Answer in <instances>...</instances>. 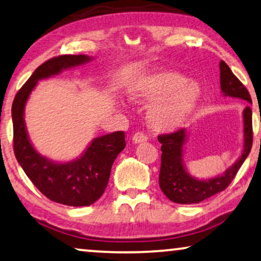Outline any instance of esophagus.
<instances>
[{
	"label": "esophagus",
	"mask_w": 261,
	"mask_h": 261,
	"mask_svg": "<svg viewBox=\"0 0 261 261\" xmlns=\"http://www.w3.org/2000/svg\"><path fill=\"white\" fill-rule=\"evenodd\" d=\"M146 141H148V137L143 132H136L134 137H132V143L134 144H139V143H144Z\"/></svg>",
	"instance_id": "1"
}]
</instances>
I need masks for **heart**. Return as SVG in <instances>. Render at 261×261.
<instances>
[{
    "label": "heart",
    "mask_w": 261,
    "mask_h": 261,
    "mask_svg": "<svg viewBox=\"0 0 261 261\" xmlns=\"http://www.w3.org/2000/svg\"><path fill=\"white\" fill-rule=\"evenodd\" d=\"M129 95L138 104H152L149 122L153 129L171 132L181 129L195 111L201 87L192 80L187 82L186 76L177 72L159 69L136 79Z\"/></svg>",
    "instance_id": "b5f03b06"
}]
</instances>
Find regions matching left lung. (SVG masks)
Masks as SVG:
<instances>
[{"label":"left lung","mask_w":261,"mask_h":261,"mask_svg":"<svg viewBox=\"0 0 261 261\" xmlns=\"http://www.w3.org/2000/svg\"><path fill=\"white\" fill-rule=\"evenodd\" d=\"M220 87L225 97L238 98L252 104L251 95L241 82L233 74L225 61H220ZM244 120V146L239 159L223 174L211 178H196L187 170L183 161V149L188 139V131L179 129L170 135L159 136L162 144L160 187L169 200L175 203H199L208 197L225 190L236 177L252 148V110L246 106L242 111Z\"/></svg>","instance_id":"obj_1"}]
</instances>
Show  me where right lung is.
I'll return each mask as SVG.
<instances>
[{"label": "right lung", "instance_id": "1", "mask_svg": "<svg viewBox=\"0 0 261 261\" xmlns=\"http://www.w3.org/2000/svg\"><path fill=\"white\" fill-rule=\"evenodd\" d=\"M93 60L92 57L60 56L49 59L35 69L19 92L12 106L14 152L21 168L36 188L54 202L83 207L94 203L108 186L112 164L125 148V135L116 131L91 141L76 159L56 162L42 156L33 146L24 123V108L32 91L42 79Z\"/></svg>", "mask_w": 261, "mask_h": 261}]
</instances>
